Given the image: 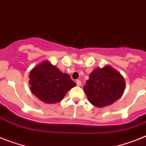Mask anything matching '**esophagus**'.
I'll list each match as a JSON object with an SVG mask.
<instances>
[{"mask_svg": "<svg viewBox=\"0 0 146 146\" xmlns=\"http://www.w3.org/2000/svg\"><path fill=\"white\" fill-rule=\"evenodd\" d=\"M76 84L78 86H80L81 84H82V82H81L80 80H76Z\"/></svg>", "mask_w": 146, "mask_h": 146, "instance_id": "obj_1", "label": "esophagus"}]
</instances>
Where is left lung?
I'll use <instances>...</instances> for the list:
<instances>
[{"label":"left lung","instance_id":"obj_1","mask_svg":"<svg viewBox=\"0 0 146 146\" xmlns=\"http://www.w3.org/2000/svg\"><path fill=\"white\" fill-rule=\"evenodd\" d=\"M125 82L120 73L111 66L95 69L84 86L88 101L94 106L102 108L112 105L123 94Z\"/></svg>","mask_w":146,"mask_h":146}]
</instances>
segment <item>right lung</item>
Listing matches in <instances>:
<instances>
[{"instance_id":"1","label":"right lung","mask_w":146,"mask_h":146,"mask_svg":"<svg viewBox=\"0 0 146 146\" xmlns=\"http://www.w3.org/2000/svg\"><path fill=\"white\" fill-rule=\"evenodd\" d=\"M29 78L32 93L47 104L62 101L67 91L76 85L68 74L62 73L48 61L34 67Z\"/></svg>"}]
</instances>
